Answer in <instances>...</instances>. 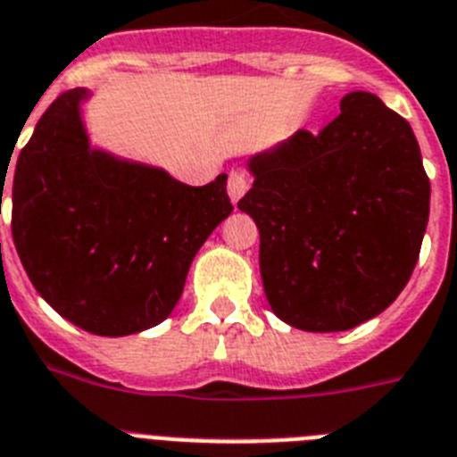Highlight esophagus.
Returning <instances> with one entry per match:
<instances>
[{
	"mask_svg": "<svg viewBox=\"0 0 457 457\" xmlns=\"http://www.w3.org/2000/svg\"><path fill=\"white\" fill-rule=\"evenodd\" d=\"M248 192V178L239 170H229V178H228V195L232 199V204H237L241 196Z\"/></svg>",
	"mask_w": 457,
	"mask_h": 457,
	"instance_id": "34e87169",
	"label": "esophagus"
}]
</instances>
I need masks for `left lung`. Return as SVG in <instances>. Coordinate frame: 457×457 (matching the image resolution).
Segmentation results:
<instances>
[{"label": "left lung", "mask_w": 457, "mask_h": 457, "mask_svg": "<svg viewBox=\"0 0 457 457\" xmlns=\"http://www.w3.org/2000/svg\"><path fill=\"white\" fill-rule=\"evenodd\" d=\"M239 209L261 232L272 312L293 328L350 331L409 284L429 218V178L413 129L369 91L340 100L314 136L248 159Z\"/></svg>", "instance_id": "1"}]
</instances>
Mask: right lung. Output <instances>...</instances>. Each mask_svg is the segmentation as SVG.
Instances as JSON below:
<instances>
[{
  "label": "right lung",
  "instance_id": "obj_1",
  "mask_svg": "<svg viewBox=\"0 0 457 457\" xmlns=\"http://www.w3.org/2000/svg\"><path fill=\"white\" fill-rule=\"evenodd\" d=\"M88 96L65 91L37 121L16 162L11 232L32 287L55 312L120 337L173 312L196 251L232 204L225 173L192 187L91 147L81 121Z\"/></svg>",
  "mask_w": 457,
  "mask_h": 457
}]
</instances>
